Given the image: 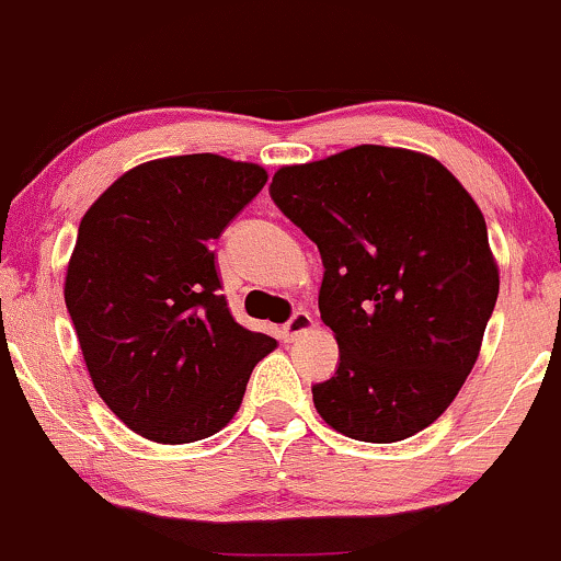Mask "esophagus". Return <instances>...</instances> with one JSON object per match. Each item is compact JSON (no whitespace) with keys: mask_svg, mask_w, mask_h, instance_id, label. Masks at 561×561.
Wrapping results in <instances>:
<instances>
[{"mask_svg":"<svg viewBox=\"0 0 561 561\" xmlns=\"http://www.w3.org/2000/svg\"><path fill=\"white\" fill-rule=\"evenodd\" d=\"M311 328H313V317H311V313L309 311H295L293 317H290V322L282 324L279 335H282V341H285V343H293L295 337L304 335V332H309Z\"/></svg>","mask_w":561,"mask_h":561,"instance_id":"esophagus-1","label":"esophagus"}]
</instances>
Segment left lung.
Wrapping results in <instances>:
<instances>
[{
	"mask_svg": "<svg viewBox=\"0 0 561 561\" xmlns=\"http://www.w3.org/2000/svg\"><path fill=\"white\" fill-rule=\"evenodd\" d=\"M268 194L322 255L319 313L341 359L311 386L319 415L378 445L431 426L477 362L501 285L477 202L436 159L386 146L282 168Z\"/></svg>",
	"mask_w": 561,
	"mask_h": 561,
	"instance_id": "left-lung-1",
	"label": "left lung"
}]
</instances>
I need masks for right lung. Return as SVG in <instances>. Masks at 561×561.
Masks as SVG:
<instances>
[{"label":"right lung","instance_id":"1","mask_svg":"<svg viewBox=\"0 0 561 561\" xmlns=\"http://www.w3.org/2000/svg\"><path fill=\"white\" fill-rule=\"evenodd\" d=\"M266 181L257 164L218 153L153 159L111 183L79 224L66 309L95 391L146 439L213 436L276 348L231 317L210 250Z\"/></svg>","mask_w":561,"mask_h":561}]
</instances>
